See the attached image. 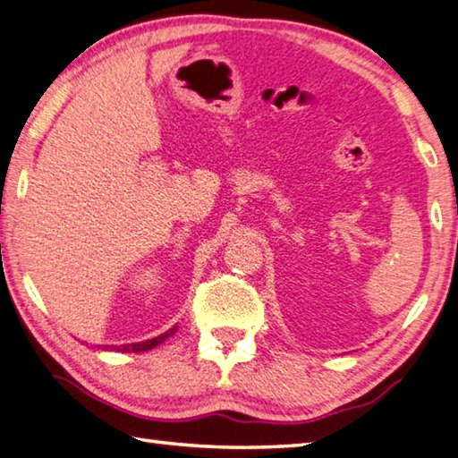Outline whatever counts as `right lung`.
<instances>
[{
    "instance_id": "right-lung-1",
    "label": "right lung",
    "mask_w": 458,
    "mask_h": 458,
    "mask_svg": "<svg viewBox=\"0 0 458 458\" xmlns=\"http://www.w3.org/2000/svg\"><path fill=\"white\" fill-rule=\"evenodd\" d=\"M176 330H178V327H174V328H170L168 332H164V335H160V336H156V338H152V340H146V343H136V344H123V346H118V351H122V352H144V351H149V348H154V346H157L160 343H164V340L168 338V336H172Z\"/></svg>"
}]
</instances>
